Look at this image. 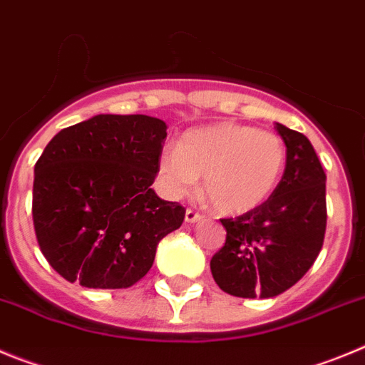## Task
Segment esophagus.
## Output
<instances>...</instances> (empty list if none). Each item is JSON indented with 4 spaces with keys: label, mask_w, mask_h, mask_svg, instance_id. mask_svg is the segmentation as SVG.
I'll return each instance as SVG.
<instances>
[{
    "label": "esophagus",
    "mask_w": 365,
    "mask_h": 365,
    "mask_svg": "<svg viewBox=\"0 0 365 365\" xmlns=\"http://www.w3.org/2000/svg\"><path fill=\"white\" fill-rule=\"evenodd\" d=\"M202 220V215L196 211H192V209H187L185 211V222L187 223H195V222H200Z\"/></svg>",
    "instance_id": "1"
}]
</instances>
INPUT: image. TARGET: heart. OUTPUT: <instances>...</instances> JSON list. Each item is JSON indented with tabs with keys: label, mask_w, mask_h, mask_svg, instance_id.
Instances as JSON below:
<instances>
[{
	"label": "heart",
	"mask_w": 365,
	"mask_h": 365,
	"mask_svg": "<svg viewBox=\"0 0 365 365\" xmlns=\"http://www.w3.org/2000/svg\"><path fill=\"white\" fill-rule=\"evenodd\" d=\"M285 143L272 133L238 123L187 130L160 156V178L175 198L202 192L222 215H244L277 190L285 170Z\"/></svg>",
	"instance_id": "b5f03b06"
}]
</instances>
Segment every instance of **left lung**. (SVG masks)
<instances>
[{
  "instance_id": "1",
  "label": "left lung",
  "mask_w": 365,
  "mask_h": 365,
  "mask_svg": "<svg viewBox=\"0 0 365 365\" xmlns=\"http://www.w3.org/2000/svg\"><path fill=\"white\" fill-rule=\"evenodd\" d=\"M285 170L277 190L252 211L223 218V247L212 256L218 287L240 298H272L293 287L317 260L327 223L326 173L302 133L277 123Z\"/></svg>"
}]
</instances>
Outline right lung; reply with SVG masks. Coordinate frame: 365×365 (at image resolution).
Instances as JSON below:
<instances>
[{
    "label": "right lung",
    "instance_id": "add662e5",
    "mask_svg": "<svg viewBox=\"0 0 365 365\" xmlns=\"http://www.w3.org/2000/svg\"><path fill=\"white\" fill-rule=\"evenodd\" d=\"M165 121L98 114L60 130L34 167L32 220L56 272L88 289H125L153 267L160 240L185 218L150 189Z\"/></svg>",
    "mask_w": 365,
    "mask_h": 365
}]
</instances>
